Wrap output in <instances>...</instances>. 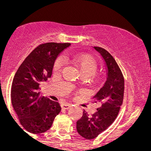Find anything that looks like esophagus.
<instances>
[{"instance_id":"obj_1","label":"esophagus","mask_w":151,"mask_h":151,"mask_svg":"<svg viewBox=\"0 0 151 151\" xmlns=\"http://www.w3.org/2000/svg\"><path fill=\"white\" fill-rule=\"evenodd\" d=\"M61 107L64 109H68L71 107V104H70L67 103V102H64V103H62L61 104Z\"/></svg>"}]
</instances>
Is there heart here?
Segmentation results:
<instances>
[{
  "label": "heart",
  "instance_id": "obj_1",
  "mask_svg": "<svg viewBox=\"0 0 151 151\" xmlns=\"http://www.w3.org/2000/svg\"><path fill=\"white\" fill-rule=\"evenodd\" d=\"M73 62L79 68L81 75L83 77L89 78L93 83H101L104 80L102 74H96L98 68V63L96 59L89 55H78L74 57ZM64 64V60L62 57H59L55 61L53 70L55 72L60 71Z\"/></svg>",
  "mask_w": 151,
  "mask_h": 151
}]
</instances>
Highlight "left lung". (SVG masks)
Returning <instances> with one entry per match:
<instances>
[{
	"label": "left lung",
	"instance_id": "left-lung-1",
	"mask_svg": "<svg viewBox=\"0 0 151 151\" xmlns=\"http://www.w3.org/2000/svg\"><path fill=\"white\" fill-rule=\"evenodd\" d=\"M104 60L106 80L93 99L100 106L96 113L89 116L85 111L77 121V130L86 139H93L109 127L117 117L124 100V78L116 62L109 52L93 47Z\"/></svg>",
	"mask_w": 151,
	"mask_h": 151
}]
</instances>
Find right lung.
Here are the masks:
<instances>
[{"instance_id":"add662e5","label":"right lung","mask_w":151,"mask_h":151,"mask_svg":"<svg viewBox=\"0 0 151 151\" xmlns=\"http://www.w3.org/2000/svg\"><path fill=\"white\" fill-rule=\"evenodd\" d=\"M70 45H40L25 58L15 74L11 86L12 105L22 127L29 132H45L61 111L58 102L40 96V84L51 77L55 60Z\"/></svg>"}]
</instances>
